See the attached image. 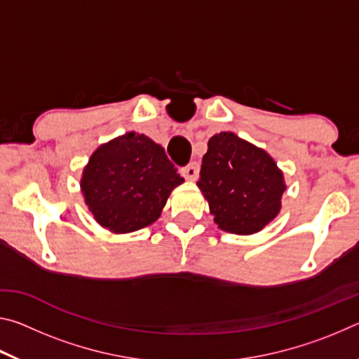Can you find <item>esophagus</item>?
Wrapping results in <instances>:
<instances>
[{
    "instance_id": "esophagus-1",
    "label": "esophagus",
    "mask_w": 359,
    "mask_h": 359,
    "mask_svg": "<svg viewBox=\"0 0 359 359\" xmlns=\"http://www.w3.org/2000/svg\"><path fill=\"white\" fill-rule=\"evenodd\" d=\"M198 174H199L198 163H190V165H187L180 169V175L182 177H185L187 180H196Z\"/></svg>"
}]
</instances>
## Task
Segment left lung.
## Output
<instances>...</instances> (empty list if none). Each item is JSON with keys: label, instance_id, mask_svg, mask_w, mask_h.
Returning <instances> with one entry per match:
<instances>
[{"label": "left lung", "instance_id": "obj_1", "mask_svg": "<svg viewBox=\"0 0 359 359\" xmlns=\"http://www.w3.org/2000/svg\"><path fill=\"white\" fill-rule=\"evenodd\" d=\"M196 185L217 226L239 236L259 233L274 220L287 190L274 158L231 131L209 139Z\"/></svg>", "mask_w": 359, "mask_h": 359}]
</instances>
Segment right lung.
<instances>
[{
	"instance_id": "right-lung-1",
	"label": "right lung",
	"mask_w": 359,
	"mask_h": 359,
	"mask_svg": "<svg viewBox=\"0 0 359 359\" xmlns=\"http://www.w3.org/2000/svg\"><path fill=\"white\" fill-rule=\"evenodd\" d=\"M180 184L184 177L165 149L128 131L93 151L82 171L81 191L100 226L128 234L155 223Z\"/></svg>"
}]
</instances>
